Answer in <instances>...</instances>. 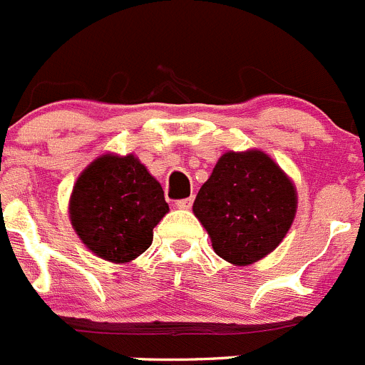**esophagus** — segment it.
Here are the masks:
<instances>
[{
    "label": "esophagus",
    "instance_id": "34e87169",
    "mask_svg": "<svg viewBox=\"0 0 365 365\" xmlns=\"http://www.w3.org/2000/svg\"><path fill=\"white\" fill-rule=\"evenodd\" d=\"M192 204H193V197H188V199L177 200L175 206L179 207V210H190V207H192Z\"/></svg>",
    "mask_w": 365,
    "mask_h": 365
}]
</instances>
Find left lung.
<instances>
[{
  "instance_id": "left-lung-1",
  "label": "left lung",
  "mask_w": 365,
  "mask_h": 365,
  "mask_svg": "<svg viewBox=\"0 0 365 365\" xmlns=\"http://www.w3.org/2000/svg\"><path fill=\"white\" fill-rule=\"evenodd\" d=\"M296 211L292 179L258 148L222 154L193 202L213 251L238 267L270 255L287 237Z\"/></svg>"
}]
</instances>
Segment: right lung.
Returning a JSON list of instances; mask_svg holds the SVG:
<instances>
[{"mask_svg":"<svg viewBox=\"0 0 365 365\" xmlns=\"http://www.w3.org/2000/svg\"><path fill=\"white\" fill-rule=\"evenodd\" d=\"M69 220L82 244L110 263H128L152 244L168 213L165 192L134 154L98 155L76 179Z\"/></svg>","mask_w":365,"mask_h":365,"instance_id":"add662e5","label":"right lung"}]
</instances>
